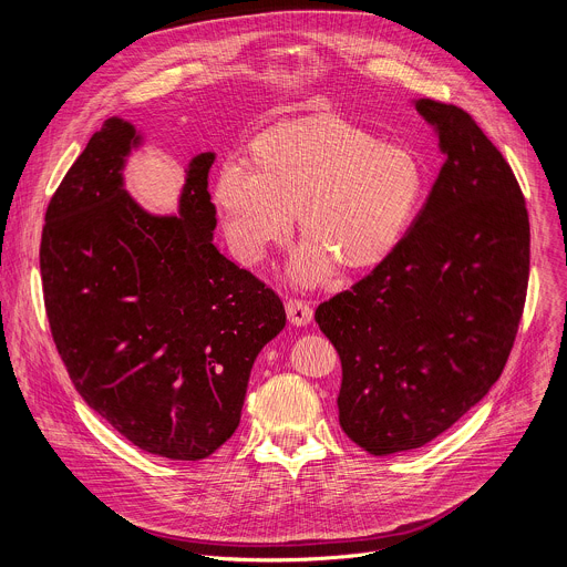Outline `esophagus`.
Returning a JSON list of instances; mask_svg holds the SVG:
<instances>
[{"instance_id":"34e87169","label":"esophagus","mask_w":567,"mask_h":567,"mask_svg":"<svg viewBox=\"0 0 567 567\" xmlns=\"http://www.w3.org/2000/svg\"><path fill=\"white\" fill-rule=\"evenodd\" d=\"M285 309H287V316H289V320L293 322V326H307V322L313 316L311 305L307 300H302V298H289L285 302Z\"/></svg>"}]
</instances>
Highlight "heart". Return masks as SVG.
Here are the masks:
<instances>
[{
	"label": "heart",
	"mask_w": 567,
	"mask_h": 567,
	"mask_svg": "<svg viewBox=\"0 0 567 567\" xmlns=\"http://www.w3.org/2000/svg\"><path fill=\"white\" fill-rule=\"evenodd\" d=\"M254 171L226 164L215 204L233 254L247 265L287 241L298 213L307 239L293 280L318 285L334 262L346 271L381 265L411 226L426 188L420 154L383 143L361 125L320 114L282 123L251 145Z\"/></svg>",
	"instance_id": "obj_1"
}]
</instances>
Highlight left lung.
<instances>
[{"label": "left lung", "mask_w": 567, "mask_h": 567, "mask_svg": "<svg viewBox=\"0 0 567 567\" xmlns=\"http://www.w3.org/2000/svg\"><path fill=\"white\" fill-rule=\"evenodd\" d=\"M415 107L444 166L396 249L313 313L341 359V429L372 455L424 446L489 392L529 280V215L507 158L462 107Z\"/></svg>", "instance_id": "left-lung-1"}]
</instances>
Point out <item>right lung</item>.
Here are the masks:
<instances>
[{"label": "right lung", "instance_id": "1", "mask_svg": "<svg viewBox=\"0 0 567 567\" xmlns=\"http://www.w3.org/2000/svg\"><path fill=\"white\" fill-rule=\"evenodd\" d=\"M138 136L107 118L53 193L40 274L53 343L90 409L141 451L204 460L239 426L280 296L213 245V152L193 158L179 217L123 190Z\"/></svg>", "mask_w": 567, "mask_h": 567}]
</instances>
